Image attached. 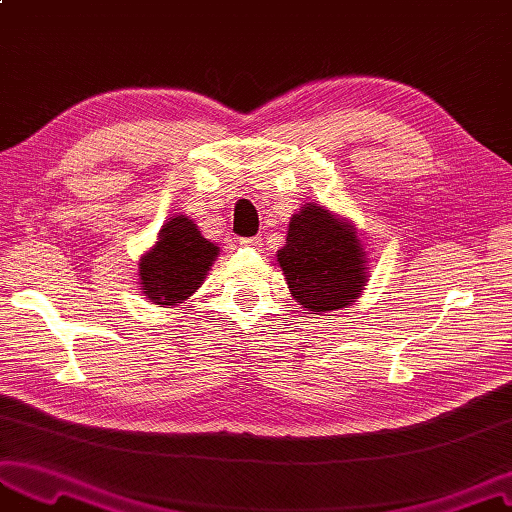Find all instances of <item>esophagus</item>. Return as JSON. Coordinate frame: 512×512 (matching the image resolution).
Returning a JSON list of instances; mask_svg holds the SVG:
<instances>
[{
	"mask_svg": "<svg viewBox=\"0 0 512 512\" xmlns=\"http://www.w3.org/2000/svg\"><path fill=\"white\" fill-rule=\"evenodd\" d=\"M240 244H242V246L257 248V246H261V238H259V236H253V238H242V240H240Z\"/></svg>",
	"mask_w": 512,
	"mask_h": 512,
	"instance_id": "34e87169",
	"label": "esophagus"
}]
</instances>
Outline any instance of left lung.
Wrapping results in <instances>:
<instances>
[{
    "label": "left lung",
    "mask_w": 512,
    "mask_h": 512,
    "mask_svg": "<svg viewBox=\"0 0 512 512\" xmlns=\"http://www.w3.org/2000/svg\"><path fill=\"white\" fill-rule=\"evenodd\" d=\"M276 261L291 296L315 315L352 306L369 279L354 225L319 203H306L291 216Z\"/></svg>",
    "instance_id": "8db88e82"
}]
</instances>
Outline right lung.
Returning <instances> with one entry per match:
<instances>
[{"instance_id":"obj_1","label":"right lung","mask_w":512,"mask_h":512,"mask_svg":"<svg viewBox=\"0 0 512 512\" xmlns=\"http://www.w3.org/2000/svg\"><path fill=\"white\" fill-rule=\"evenodd\" d=\"M218 246L201 236L191 218L171 216L156 244L139 259V285L154 304L175 306L191 298L214 264Z\"/></svg>"}]
</instances>
